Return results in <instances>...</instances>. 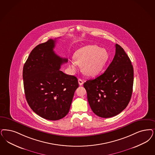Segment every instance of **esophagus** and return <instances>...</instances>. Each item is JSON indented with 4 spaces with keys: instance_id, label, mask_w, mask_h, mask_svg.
Returning a JSON list of instances; mask_svg holds the SVG:
<instances>
[{
    "instance_id": "esophagus-1",
    "label": "esophagus",
    "mask_w": 155,
    "mask_h": 155,
    "mask_svg": "<svg viewBox=\"0 0 155 155\" xmlns=\"http://www.w3.org/2000/svg\"><path fill=\"white\" fill-rule=\"evenodd\" d=\"M78 84H79V85H83V84H84V81L82 80H81L80 78H79L78 79Z\"/></svg>"
}]
</instances>
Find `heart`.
<instances>
[{"label":"heart","instance_id":"heart-1","mask_svg":"<svg viewBox=\"0 0 155 155\" xmlns=\"http://www.w3.org/2000/svg\"><path fill=\"white\" fill-rule=\"evenodd\" d=\"M74 60L69 62L70 69L73 72L78 70V65L82 66V73L88 77L99 74L107 64L109 54L107 50L97 45H87L76 51Z\"/></svg>","mask_w":155,"mask_h":155}]
</instances>
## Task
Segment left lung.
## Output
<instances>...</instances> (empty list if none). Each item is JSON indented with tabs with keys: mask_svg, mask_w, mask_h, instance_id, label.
Masks as SVG:
<instances>
[{
	"mask_svg": "<svg viewBox=\"0 0 155 155\" xmlns=\"http://www.w3.org/2000/svg\"><path fill=\"white\" fill-rule=\"evenodd\" d=\"M116 53L106 71L84 86L92 111L102 118L112 117L124 110L130 100L134 68L125 51L116 44Z\"/></svg>",
	"mask_w": 155,
	"mask_h": 155,
	"instance_id": "1",
	"label": "left lung"
}]
</instances>
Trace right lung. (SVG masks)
Returning a JSON list of instances; mask_svg holds the SVG:
<instances>
[{
	"label": "right lung",
	"instance_id": "1",
	"mask_svg": "<svg viewBox=\"0 0 155 155\" xmlns=\"http://www.w3.org/2000/svg\"><path fill=\"white\" fill-rule=\"evenodd\" d=\"M55 42L50 39L37 45L31 51L23 69L28 105L40 117L53 121L67 115L79 86L77 77L59 70L68 59L54 53Z\"/></svg>",
	"mask_w": 155,
	"mask_h": 155
}]
</instances>
